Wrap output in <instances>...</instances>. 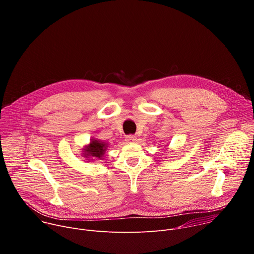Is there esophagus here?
Instances as JSON below:
<instances>
[{"mask_svg": "<svg viewBox=\"0 0 254 254\" xmlns=\"http://www.w3.org/2000/svg\"><path fill=\"white\" fill-rule=\"evenodd\" d=\"M126 139L128 142H134V140L136 139V136L134 134H128V135L126 136Z\"/></svg>", "mask_w": 254, "mask_h": 254, "instance_id": "34e87169", "label": "esophagus"}]
</instances>
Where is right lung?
Listing matches in <instances>:
<instances>
[{
  "label": "right lung",
  "instance_id": "add662e5",
  "mask_svg": "<svg viewBox=\"0 0 254 254\" xmlns=\"http://www.w3.org/2000/svg\"><path fill=\"white\" fill-rule=\"evenodd\" d=\"M107 148V143L99 140V139H91L88 146L83 149V157L85 158H103L104 153ZM93 160V159H92Z\"/></svg>",
  "mask_w": 254,
  "mask_h": 254
}]
</instances>
